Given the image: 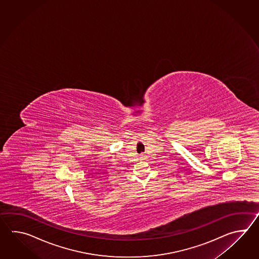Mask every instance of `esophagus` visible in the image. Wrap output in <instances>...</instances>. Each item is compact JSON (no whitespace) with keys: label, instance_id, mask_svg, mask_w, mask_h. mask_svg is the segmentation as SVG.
<instances>
[{"label":"esophagus","instance_id":"1","mask_svg":"<svg viewBox=\"0 0 259 259\" xmlns=\"http://www.w3.org/2000/svg\"><path fill=\"white\" fill-rule=\"evenodd\" d=\"M145 159H146V155H145V154H142V155H141V157H140V160Z\"/></svg>","mask_w":259,"mask_h":259}]
</instances>
